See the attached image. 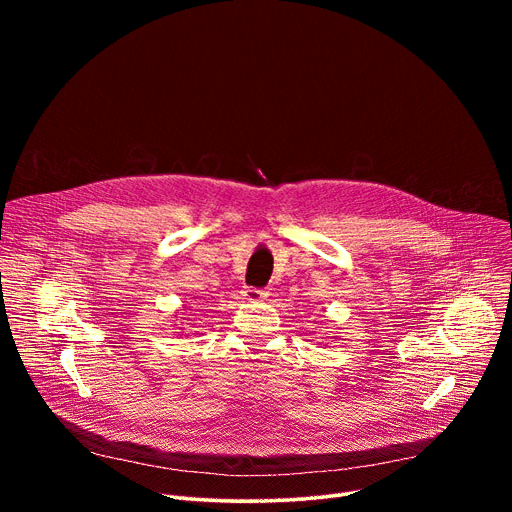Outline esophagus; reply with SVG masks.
I'll list each match as a JSON object with an SVG mask.
<instances>
[{"mask_svg":"<svg viewBox=\"0 0 512 512\" xmlns=\"http://www.w3.org/2000/svg\"><path fill=\"white\" fill-rule=\"evenodd\" d=\"M241 294H243V298L249 300V302H259V300H265V298L269 296L265 289H259V287H245V289L241 291Z\"/></svg>","mask_w":512,"mask_h":512,"instance_id":"1","label":"esophagus"}]
</instances>
